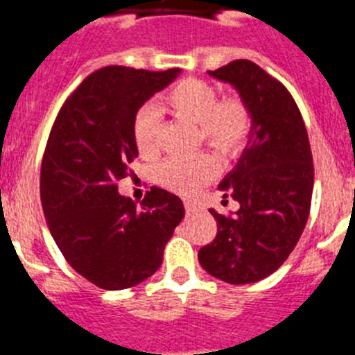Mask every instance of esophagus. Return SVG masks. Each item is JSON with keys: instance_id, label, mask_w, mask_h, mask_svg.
I'll return each instance as SVG.
<instances>
[{"instance_id": "34e87169", "label": "esophagus", "mask_w": 355, "mask_h": 355, "mask_svg": "<svg viewBox=\"0 0 355 355\" xmlns=\"http://www.w3.org/2000/svg\"><path fill=\"white\" fill-rule=\"evenodd\" d=\"M184 209H187L188 215H192V213L197 211V206L192 205V202H184Z\"/></svg>"}]
</instances>
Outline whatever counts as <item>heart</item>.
<instances>
[{
  "label": "heart",
  "instance_id": "obj_1",
  "mask_svg": "<svg viewBox=\"0 0 355 355\" xmlns=\"http://www.w3.org/2000/svg\"><path fill=\"white\" fill-rule=\"evenodd\" d=\"M218 94L211 85L200 80H183L175 83L156 112L168 110L178 117L197 124L202 142L220 153L234 155L249 137L250 112L238 97L216 101ZM153 108L139 115L135 122V146L142 158L150 159L159 153V119ZM215 175V165L208 156L171 158L156 168V181L181 196H192Z\"/></svg>",
  "mask_w": 355,
  "mask_h": 355
}]
</instances>
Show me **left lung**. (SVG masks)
<instances>
[{
    "label": "left lung",
    "instance_id": "obj_1",
    "mask_svg": "<svg viewBox=\"0 0 355 355\" xmlns=\"http://www.w3.org/2000/svg\"><path fill=\"white\" fill-rule=\"evenodd\" d=\"M208 74L236 90L252 124L245 149L218 184L240 209L233 216L209 209L216 236L199 250V263L225 283L250 284L286 261L306 227L315 180L311 147L293 97L259 65L234 60Z\"/></svg>",
    "mask_w": 355,
    "mask_h": 355
}]
</instances>
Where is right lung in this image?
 <instances>
[{
	"label": "right lung",
	"instance_id": "1",
	"mask_svg": "<svg viewBox=\"0 0 355 355\" xmlns=\"http://www.w3.org/2000/svg\"><path fill=\"white\" fill-rule=\"evenodd\" d=\"M180 74L181 69H99L53 124L40 168L46 222L69 265L103 290L137 286L155 274L183 220V200L163 188H150L140 208L117 188L139 156V110Z\"/></svg>",
	"mask_w": 355,
	"mask_h": 355
}]
</instances>
